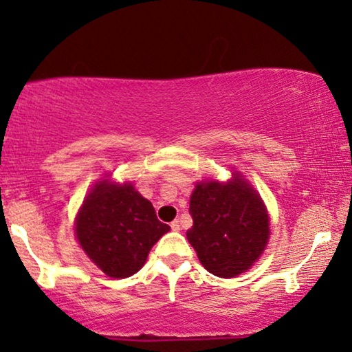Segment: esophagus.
<instances>
[{"mask_svg": "<svg viewBox=\"0 0 352 352\" xmlns=\"http://www.w3.org/2000/svg\"><path fill=\"white\" fill-rule=\"evenodd\" d=\"M171 229L173 230H175V232H179V230H181V223H179V221H173V223H171Z\"/></svg>", "mask_w": 352, "mask_h": 352, "instance_id": "1", "label": "esophagus"}]
</instances>
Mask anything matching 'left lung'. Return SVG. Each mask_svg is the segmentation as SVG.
<instances>
[{
    "instance_id": "obj_1",
    "label": "left lung",
    "mask_w": 352,
    "mask_h": 352,
    "mask_svg": "<svg viewBox=\"0 0 352 352\" xmlns=\"http://www.w3.org/2000/svg\"><path fill=\"white\" fill-rule=\"evenodd\" d=\"M189 213L194 226L187 230V240L213 276H239L266 248V208L252 186L239 176L229 184L214 181L197 184Z\"/></svg>"
}]
</instances>
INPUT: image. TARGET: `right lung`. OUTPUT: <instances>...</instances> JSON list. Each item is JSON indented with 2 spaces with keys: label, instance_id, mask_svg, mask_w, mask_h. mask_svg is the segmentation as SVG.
Segmentation results:
<instances>
[{
  "label": "right lung",
  "instance_id": "right-lung-1",
  "mask_svg": "<svg viewBox=\"0 0 352 352\" xmlns=\"http://www.w3.org/2000/svg\"><path fill=\"white\" fill-rule=\"evenodd\" d=\"M170 230L151 201L131 184L102 181L86 197L76 218V237L89 259L109 277L124 278L146 263L151 248Z\"/></svg>",
  "mask_w": 352,
  "mask_h": 352
}]
</instances>
